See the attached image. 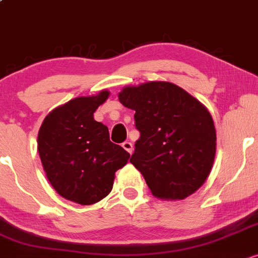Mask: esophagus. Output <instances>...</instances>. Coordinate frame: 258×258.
Here are the masks:
<instances>
[{
	"label": "esophagus",
	"mask_w": 258,
	"mask_h": 258,
	"mask_svg": "<svg viewBox=\"0 0 258 258\" xmlns=\"http://www.w3.org/2000/svg\"><path fill=\"white\" fill-rule=\"evenodd\" d=\"M121 146H123V149L125 150V151H128L129 153H133V150H134V146H133V144L130 143V141H125V143L121 144Z\"/></svg>",
	"instance_id": "esophagus-1"
}]
</instances>
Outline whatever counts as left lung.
Returning <instances> with one entry per match:
<instances>
[{
  "mask_svg": "<svg viewBox=\"0 0 258 258\" xmlns=\"http://www.w3.org/2000/svg\"><path fill=\"white\" fill-rule=\"evenodd\" d=\"M118 97L135 111L140 138L130 162L152 195L183 200L201 187L212 169L217 140L206 107L168 82L126 86Z\"/></svg>",
  "mask_w": 258,
  "mask_h": 258,
  "instance_id": "8db88e82",
  "label": "left lung"
}]
</instances>
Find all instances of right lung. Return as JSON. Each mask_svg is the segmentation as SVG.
<instances>
[{
  "instance_id": "obj_1",
  "label": "right lung",
  "mask_w": 258,
  "mask_h": 258,
  "mask_svg": "<svg viewBox=\"0 0 258 258\" xmlns=\"http://www.w3.org/2000/svg\"><path fill=\"white\" fill-rule=\"evenodd\" d=\"M109 92L77 97L46 115L37 135V150L46 176L62 198L92 205L106 198L114 173L130 155L109 140L108 128L94 119Z\"/></svg>"
}]
</instances>
